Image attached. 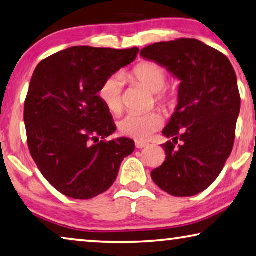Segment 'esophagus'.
I'll list each match as a JSON object with an SVG mask.
<instances>
[{
  "label": "esophagus",
  "instance_id": "34e87169",
  "mask_svg": "<svg viewBox=\"0 0 256 256\" xmlns=\"http://www.w3.org/2000/svg\"><path fill=\"white\" fill-rule=\"evenodd\" d=\"M148 144L144 142V141H136V147L138 148V150H142V148L147 147Z\"/></svg>",
  "mask_w": 256,
  "mask_h": 256
}]
</instances>
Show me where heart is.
Instances as JSON below:
<instances>
[{"instance_id": "obj_1", "label": "heart", "mask_w": 256, "mask_h": 256, "mask_svg": "<svg viewBox=\"0 0 256 256\" xmlns=\"http://www.w3.org/2000/svg\"><path fill=\"white\" fill-rule=\"evenodd\" d=\"M123 77L152 92L155 104L163 110H170L176 106V96L172 92L163 90L168 80V74L158 64L152 62L139 63ZM123 85L124 82L120 76H112L106 79L100 87L98 95L110 112L118 114L123 108ZM161 125L162 118L158 112L144 115L128 114L118 123V128L125 136L144 141L150 139Z\"/></svg>"}]
</instances>
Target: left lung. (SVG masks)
<instances>
[{
	"label": "left lung",
	"instance_id": "left-lung-1",
	"mask_svg": "<svg viewBox=\"0 0 256 256\" xmlns=\"http://www.w3.org/2000/svg\"><path fill=\"white\" fill-rule=\"evenodd\" d=\"M140 55L180 80L178 104L162 131L171 138L162 144L166 161L152 179L174 196H196L220 176L234 148L240 112L234 68L226 55L196 39L150 44Z\"/></svg>",
	"mask_w": 256,
	"mask_h": 256
}]
</instances>
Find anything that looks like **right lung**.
Wrapping results in <instances>:
<instances>
[{
    "mask_svg": "<svg viewBox=\"0 0 256 256\" xmlns=\"http://www.w3.org/2000/svg\"><path fill=\"white\" fill-rule=\"evenodd\" d=\"M139 48L71 47L38 64L25 100L30 156L52 188L88 200L112 188L134 141L116 131L98 93L106 79L136 60Z\"/></svg>",
    "mask_w": 256,
    "mask_h": 256,
    "instance_id": "1",
    "label": "right lung"
}]
</instances>
